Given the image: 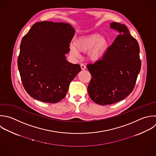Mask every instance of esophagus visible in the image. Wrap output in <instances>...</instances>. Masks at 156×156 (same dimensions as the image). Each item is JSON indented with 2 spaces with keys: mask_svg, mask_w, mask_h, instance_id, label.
Here are the masks:
<instances>
[{
  "mask_svg": "<svg viewBox=\"0 0 156 156\" xmlns=\"http://www.w3.org/2000/svg\"><path fill=\"white\" fill-rule=\"evenodd\" d=\"M80 67H81V69H82V70L86 69V66H85V65L84 64H82H82L80 65Z\"/></svg>",
  "mask_w": 156,
  "mask_h": 156,
  "instance_id": "34e87169",
  "label": "esophagus"
}]
</instances>
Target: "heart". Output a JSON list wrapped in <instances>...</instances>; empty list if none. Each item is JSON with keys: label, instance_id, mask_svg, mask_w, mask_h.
Listing matches in <instances>:
<instances>
[{"label": "heart", "instance_id": "heart-1", "mask_svg": "<svg viewBox=\"0 0 156 156\" xmlns=\"http://www.w3.org/2000/svg\"><path fill=\"white\" fill-rule=\"evenodd\" d=\"M76 48L73 46L70 48L73 54L77 55V51L85 52L88 51V58L92 62L99 60L104 55L108 45V41L98 34H94L87 37L79 38L76 42Z\"/></svg>", "mask_w": 156, "mask_h": 156}]
</instances>
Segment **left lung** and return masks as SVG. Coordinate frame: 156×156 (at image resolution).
<instances>
[{"instance_id":"1","label":"left lung","mask_w":156,"mask_h":156,"mask_svg":"<svg viewBox=\"0 0 156 156\" xmlns=\"http://www.w3.org/2000/svg\"><path fill=\"white\" fill-rule=\"evenodd\" d=\"M110 28L119 35L102 59L87 65L92 77L87 89L89 96L101 105L118 102L132 93L141 65L138 43L127 27L112 23Z\"/></svg>"}]
</instances>
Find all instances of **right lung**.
<instances>
[{"instance_id": "obj_1", "label": "right lung", "mask_w": 156, "mask_h": 156, "mask_svg": "<svg viewBox=\"0 0 156 156\" xmlns=\"http://www.w3.org/2000/svg\"><path fill=\"white\" fill-rule=\"evenodd\" d=\"M74 34L68 23L43 21L34 24L23 38L18 66L24 88L33 98L54 104L66 95L81 71L65 55Z\"/></svg>"}]
</instances>
